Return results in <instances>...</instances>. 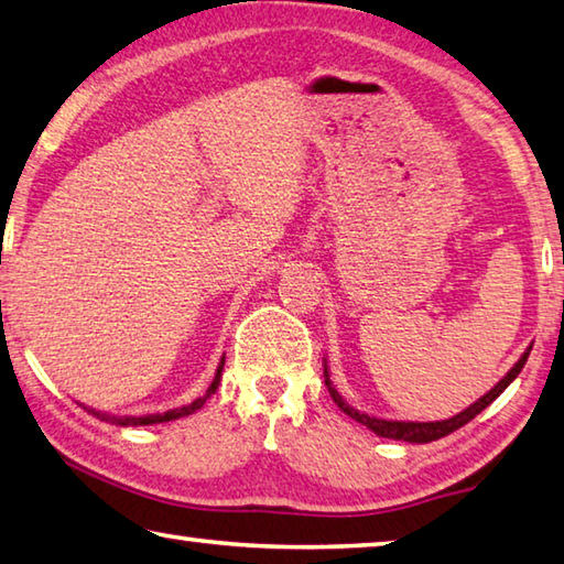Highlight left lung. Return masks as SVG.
<instances>
[{"label": "left lung", "instance_id": "obj_1", "mask_svg": "<svg viewBox=\"0 0 564 564\" xmlns=\"http://www.w3.org/2000/svg\"><path fill=\"white\" fill-rule=\"evenodd\" d=\"M532 349V347H530ZM530 349L522 354L520 357V361L516 364V367H512L506 377H502L496 387H492L486 397L482 399H478L476 403H473V406H468L466 411H460L458 416H453V419H448V421H431V423H413V421H383V419H373V416H367V413H359L357 409H351L347 401H344L339 393H337V389L332 387V381H329V371L324 369V383H327V389H329V393H332V399H334V403H337V406L347 413V416H351L354 421H359V423H364V426L367 429H371L373 433H377V436H381V438H393V441H409V443H431V441H438V438H443V436H448V433H453V431H458L460 426H466L468 421H473L478 416V413L486 409V406H490L492 401H496L502 391H506L510 383H512V379L518 377V373L522 371V367H525V361H528V357H530Z\"/></svg>", "mask_w": 564, "mask_h": 564}]
</instances>
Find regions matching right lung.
Wrapping results in <instances>:
<instances>
[{
  "instance_id": "1",
  "label": "right lung",
  "mask_w": 564,
  "mask_h": 564,
  "mask_svg": "<svg viewBox=\"0 0 564 564\" xmlns=\"http://www.w3.org/2000/svg\"><path fill=\"white\" fill-rule=\"evenodd\" d=\"M223 367H225V359L220 361V367H217V373H215V379H213V383H210V389L205 391V397H200V399H195L193 403H187V406H183V409H173V411H165V413H151V416H123V419H118V416H108V413H98V411H94V409H88L94 413L96 419H101V421H111V423H116V426H151V423H163V421H175V419H183V416H191L193 411H197L203 406V403L213 397V393L217 391V383H220V373H223Z\"/></svg>"
}]
</instances>
